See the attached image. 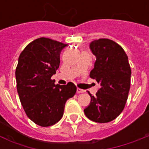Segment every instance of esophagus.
I'll use <instances>...</instances> for the list:
<instances>
[{"label": "esophagus", "mask_w": 149, "mask_h": 149, "mask_svg": "<svg viewBox=\"0 0 149 149\" xmlns=\"http://www.w3.org/2000/svg\"><path fill=\"white\" fill-rule=\"evenodd\" d=\"M84 91L81 89V88H77V93H84Z\"/></svg>", "instance_id": "1"}]
</instances>
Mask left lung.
<instances>
[{"mask_svg":"<svg viewBox=\"0 0 149 149\" xmlns=\"http://www.w3.org/2000/svg\"><path fill=\"white\" fill-rule=\"evenodd\" d=\"M90 49L97 60L89 77L100 88L95 97L88 93L91 102L84 112L93 121L108 123L125 109L131 84V68L125 50L112 40H95Z\"/></svg>","mask_w":149,"mask_h":149,"instance_id":"1","label":"left lung"}]
</instances>
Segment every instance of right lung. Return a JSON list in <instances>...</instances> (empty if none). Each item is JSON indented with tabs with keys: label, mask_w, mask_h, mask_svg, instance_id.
<instances>
[{
	"label": "right lung",
	"mask_w": 149,
	"mask_h": 149,
	"mask_svg": "<svg viewBox=\"0 0 149 149\" xmlns=\"http://www.w3.org/2000/svg\"><path fill=\"white\" fill-rule=\"evenodd\" d=\"M67 45L40 37L29 43L18 59L15 74L19 98L28 117L41 127L57 123L67 100L77 92L73 83L59 85L51 79L59 68L61 52Z\"/></svg>",
	"instance_id": "1"
}]
</instances>
